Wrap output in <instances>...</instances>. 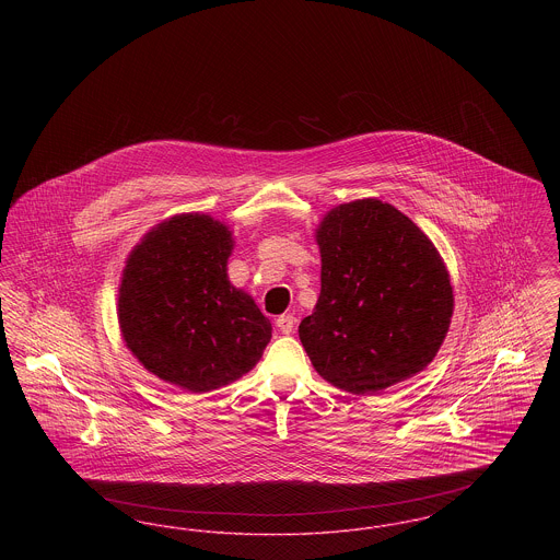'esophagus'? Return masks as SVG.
Here are the masks:
<instances>
[{"instance_id":"1","label":"esophagus","mask_w":560,"mask_h":560,"mask_svg":"<svg viewBox=\"0 0 560 560\" xmlns=\"http://www.w3.org/2000/svg\"><path fill=\"white\" fill-rule=\"evenodd\" d=\"M277 327L283 331V334H292L293 327H295V317L293 315H281L277 319Z\"/></svg>"}]
</instances>
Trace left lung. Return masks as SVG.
Returning <instances> with one entry per match:
<instances>
[{"label":"left lung","instance_id":"left-lung-1","mask_svg":"<svg viewBox=\"0 0 560 560\" xmlns=\"http://www.w3.org/2000/svg\"><path fill=\"white\" fill-rule=\"evenodd\" d=\"M320 293L298 334L313 368L352 395H375L422 372L453 315L450 272L432 241L380 199L320 220Z\"/></svg>","mask_w":560,"mask_h":560}]
</instances>
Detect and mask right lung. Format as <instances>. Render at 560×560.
Here are the masks:
<instances>
[{
	"label": "right lung",
	"instance_id": "right-lung-1",
	"mask_svg": "<svg viewBox=\"0 0 560 560\" xmlns=\"http://www.w3.org/2000/svg\"><path fill=\"white\" fill-rule=\"evenodd\" d=\"M231 231L206 213L163 220L124 268L117 317L144 370L188 393H208L249 372L270 342V320L231 285Z\"/></svg>",
	"mask_w": 560,
	"mask_h": 560
}]
</instances>
